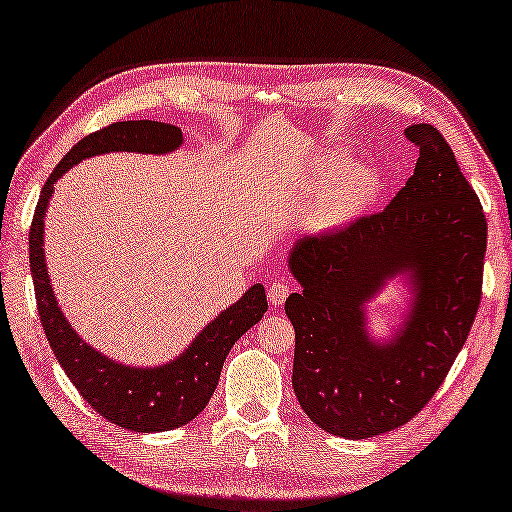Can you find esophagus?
Masks as SVG:
<instances>
[{
  "label": "esophagus",
  "instance_id": "esophagus-1",
  "mask_svg": "<svg viewBox=\"0 0 512 512\" xmlns=\"http://www.w3.org/2000/svg\"><path fill=\"white\" fill-rule=\"evenodd\" d=\"M288 295H290V284H288V281H273V284H270V288H268V299H270V303H273L275 308L281 306V303L288 299Z\"/></svg>",
  "mask_w": 512,
  "mask_h": 512
}]
</instances>
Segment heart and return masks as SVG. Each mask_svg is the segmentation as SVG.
<instances>
[{
  "label": "heart",
  "mask_w": 512,
  "mask_h": 512,
  "mask_svg": "<svg viewBox=\"0 0 512 512\" xmlns=\"http://www.w3.org/2000/svg\"><path fill=\"white\" fill-rule=\"evenodd\" d=\"M339 171V169H336ZM378 182L369 171H347L334 180L328 200L323 204L321 220L325 224L343 222L374 198Z\"/></svg>",
  "instance_id": "1"
}]
</instances>
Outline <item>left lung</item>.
<instances>
[{"label":"left lung","mask_w":512,"mask_h":512,"mask_svg":"<svg viewBox=\"0 0 512 512\" xmlns=\"http://www.w3.org/2000/svg\"><path fill=\"white\" fill-rule=\"evenodd\" d=\"M405 138L418 162L383 211L297 244L286 299L295 325L292 387L308 418L332 436L363 440L398 429L436 396L480 310L486 215L433 125ZM398 272L417 290L397 341L374 346L362 303Z\"/></svg>","instance_id":"1"}]
</instances>
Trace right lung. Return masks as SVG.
Wrapping results in <instances>:
<instances>
[{"label":"right lung","instance_id":"add662e5","mask_svg":"<svg viewBox=\"0 0 512 512\" xmlns=\"http://www.w3.org/2000/svg\"><path fill=\"white\" fill-rule=\"evenodd\" d=\"M180 145V129L156 121L112 123L81 138L43 184L28 235L37 312L54 356L76 391L88 400L94 411H99L105 420L118 427L138 433L169 431L198 416L213 396L231 347L268 310L266 290L259 284L246 290V295L235 306L206 325L178 361L156 369L118 365L85 345L61 314L57 299L52 295L46 259H43V217H46L52 184L79 160L118 149L165 154Z\"/></svg>","mask_w":512,"mask_h":512}]
</instances>
